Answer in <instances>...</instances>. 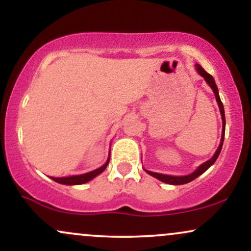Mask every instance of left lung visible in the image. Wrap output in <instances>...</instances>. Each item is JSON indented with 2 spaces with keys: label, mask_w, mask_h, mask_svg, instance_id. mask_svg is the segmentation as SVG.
<instances>
[{
  "label": "left lung",
  "mask_w": 251,
  "mask_h": 251,
  "mask_svg": "<svg viewBox=\"0 0 251 251\" xmlns=\"http://www.w3.org/2000/svg\"><path fill=\"white\" fill-rule=\"evenodd\" d=\"M196 70H197L198 73H200L201 75L204 77V80H205V81L208 82V85L210 86V87L212 88V91H214L215 97H216V101H217L218 107H220V111H221V114H222V122H223V129H222L221 144H220V146H218L217 151H216L215 154L212 155L211 159H209L208 162L201 164V165L198 166V169L196 170V171H194V172H192V174H190L188 176H169V175L155 174V172H151V171H148V170H145V171L148 172L150 176H152V177L157 178V179H159L160 181H163V183L171 184V185H181V184L190 183V181H192L194 179H196V178H197L198 176H201V174H204V172H205L206 170H208L210 166H211L212 164L216 162V159H217L218 155H220V153H221L222 146H223L224 133H226V114H224V107H223V103H222V101H221L220 94H218L217 86H216L214 77L210 75L209 73H206V72L204 71L203 68H201V66L198 65V63H197V65H196Z\"/></svg>",
  "instance_id": "1"
}]
</instances>
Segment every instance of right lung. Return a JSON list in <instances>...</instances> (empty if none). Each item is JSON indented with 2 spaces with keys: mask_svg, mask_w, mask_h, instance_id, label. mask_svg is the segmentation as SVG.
<instances>
[{
  "mask_svg": "<svg viewBox=\"0 0 251 251\" xmlns=\"http://www.w3.org/2000/svg\"><path fill=\"white\" fill-rule=\"evenodd\" d=\"M108 162H109V158L107 159V162L103 164L101 168L94 170V171L87 172V174L79 175V176H71V177H62V178L51 177V179H53L54 181H56V183L65 184V185H79V184H85V183H87V181L93 179L94 177H97L98 175L101 174L103 170L107 168Z\"/></svg>",
  "mask_w": 251,
  "mask_h": 251,
  "instance_id": "add662e5",
  "label": "right lung"
}]
</instances>
